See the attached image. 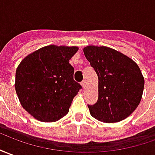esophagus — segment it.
Listing matches in <instances>:
<instances>
[{"label":"esophagus","instance_id":"34e87169","mask_svg":"<svg viewBox=\"0 0 155 155\" xmlns=\"http://www.w3.org/2000/svg\"><path fill=\"white\" fill-rule=\"evenodd\" d=\"M81 85H82L83 88H85V87H86V83H85V81H83V82L81 83Z\"/></svg>","mask_w":155,"mask_h":155}]
</instances>
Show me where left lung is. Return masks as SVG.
I'll use <instances>...</instances> for the list:
<instances>
[{"label": "left lung", "instance_id": "8db88e82", "mask_svg": "<svg viewBox=\"0 0 155 155\" xmlns=\"http://www.w3.org/2000/svg\"><path fill=\"white\" fill-rule=\"evenodd\" d=\"M84 55L99 79V98L88 104L91 116L103 122H118L133 113L140 103L144 78L140 68L122 53L105 46H89Z\"/></svg>", "mask_w": 155, "mask_h": 155}]
</instances>
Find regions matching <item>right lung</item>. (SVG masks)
I'll return each mask as SVG.
<instances>
[{"mask_svg":"<svg viewBox=\"0 0 155 155\" xmlns=\"http://www.w3.org/2000/svg\"><path fill=\"white\" fill-rule=\"evenodd\" d=\"M75 46L49 45L35 51L21 61L16 71L15 89L23 109L35 119L56 121L69 111L80 84L73 79L69 60Z\"/></svg>","mask_w":155,"mask_h":155,"instance_id":"1","label":"right lung"}]
</instances>
